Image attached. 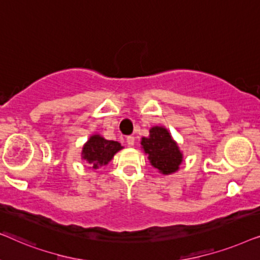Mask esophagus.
<instances>
[{
    "mask_svg": "<svg viewBox=\"0 0 260 260\" xmlns=\"http://www.w3.org/2000/svg\"><path fill=\"white\" fill-rule=\"evenodd\" d=\"M135 142H136V140H135L134 136L126 137V143H127V145H129V147H133V145L135 144Z\"/></svg>",
    "mask_w": 260,
    "mask_h": 260,
    "instance_id": "1",
    "label": "esophagus"
}]
</instances>
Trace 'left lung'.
<instances>
[{
  "mask_svg": "<svg viewBox=\"0 0 260 260\" xmlns=\"http://www.w3.org/2000/svg\"><path fill=\"white\" fill-rule=\"evenodd\" d=\"M141 148L150 165L163 175H170L180 169L183 154L172 134L165 126L150 127L148 137H142Z\"/></svg>",
  "mask_w": 260,
  "mask_h": 260,
  "instance_id": "left-lung-1",
  "label": "left lung"
}]
</instances>
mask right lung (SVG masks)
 <instances>
[{"label": "right lung", "mask_w": 260, "mask_h": 260, "mask_svg": "<svg viewBox=\"0 0 260 260\" xmlns=\"http://www.w3.org/2000/svg\"><path fill=\"white\" fill-rule=\"evenodd\" d=\"M123 147L117 141L105 140L102 135L93 134L83 145L81 158L85 159L92 169H99L109 165L117 152Z\"/></svg>", "instance_id": "1"}]
</instances>
